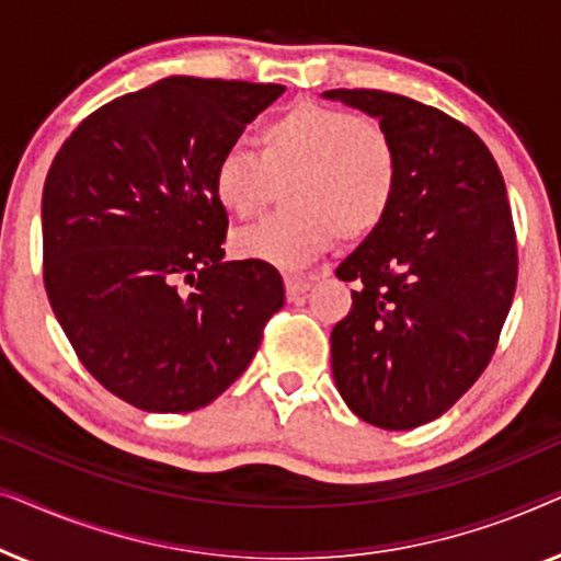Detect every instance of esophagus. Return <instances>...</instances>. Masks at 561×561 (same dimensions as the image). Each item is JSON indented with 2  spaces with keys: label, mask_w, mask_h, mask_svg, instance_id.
I'll use <instances>...</instances> for the list:
<instances>
[{
  "label": "esophagus",
  "mask_w": 561,
  "mask_h": 561,
  "mask_svg": "<svg viewBox=\"0 0 561 561\" xmlns=\"http://www.w3.org/2000/svg\"><path fill=\"white\" fill-rule=\"evenodd\" d=\"M309 288H311V278H306V275H286L288 301H298V298H301Z\"/></svg>",
  "instance_id": "1"
}]
</instances>
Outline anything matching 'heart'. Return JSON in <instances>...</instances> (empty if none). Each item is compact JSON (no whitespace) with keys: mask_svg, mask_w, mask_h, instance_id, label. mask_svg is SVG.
Returning <instances> with one entry per match:
<instances>
[{"mask_svg":"<svg viewBox=\"0 0 561 561\" xmlns=\"http://www.w3.org/2000/svg\"><path fill=\"white\" fill-rule=\"evenodd\" d=\"M401 160L378 119L340 106L298 102L257 129V156L229 148L214 165V196L237 219H252L283 183L273 217L232 237L242 260L304 267L334 237L363 240L396 202Z\"/></svg>","mask_w":561,"mask_h":561,"instance_id":"b5f03b06","label":"heart"}]
</instances>
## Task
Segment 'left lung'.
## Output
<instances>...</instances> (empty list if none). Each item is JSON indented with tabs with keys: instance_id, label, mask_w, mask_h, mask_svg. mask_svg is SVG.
Listing matches in <instances>:
<instances>
[{
	"instance_id": "8db88e82",
	"label": "left lung",
	"mask_w": 561,
	"mask_h": 561,
	"mask_svg": "<svg viewBox=\"0 0 561 561\" xmlns=\"http://www.w3.org/2000/svg\"><path fill=\"white\" fill-rule=\"evenodd\" d=\"M324 99L378 119L401 160L388 217L336 267L359 288L332 329V373L352 413L403 432L439 419L488 367L516 294V229L501 168L462 122L378 89Z\"/></svg>"
}]
</instances>
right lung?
<instances>
[{
    "instance_id": "right-lung-1",
    "label": "right lung",
    "mask_w": 561,
    "mask_h": 561,
    "mask_svg": "<svg viewBox=\"0 0 561 561\" xmlns=\"http://www.w3.org/2000/svg\"><path fill=\"white\" fill-rule=\"evenodd\" d=\"M286 87L171 76L89 114L43 186V280L81 365L135 409H204L248 370L286 290L225 263L214 165Z\"/></svg>"
}]
</instances>
